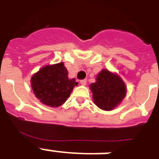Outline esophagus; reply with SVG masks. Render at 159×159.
<instances>
[{
  "label": "esophagus",
  "mask_w": 159,
  "mask_h": 159,
  "mask_svg": "<svg viewBox=\"0 0 159 159\" xmlns=\"http://www.w3.org/2000/svg\"><path fill=\"white\" fill-rule=\"evenodd\" d=\"M80 83H81L82 85H86V83H87V80H86V79L81 80V81H80Z\"/></svg>",
  "instance_id": "34e87169"
}]
</instances>
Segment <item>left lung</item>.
Listing matches in <instances>:
<instances>
[{"mask_svg": "<svg viewBox=\"0 0 159 159\" xmlns=\"http://www.w3.org/2000/svg\"><path fill=\"white\" fill-rule=\"evenodd\" d=\"M93 100L98 107L112 110L122 102L126 95V86L117 74L102 70L97 75L96 81L89 85Z\"/></svg>", "mask_w": 159, "mask_h": 159, "instance_id": "obj_1", "label": "left lung"}]
</instances>
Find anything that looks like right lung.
Wrapping results in <instances>:
<instances>
[{"mask_svg": "<svg viewBox=\"0 0 159 159\" xmlns=\"http://www.w3.org/2000/svg\"><path fill=\"white\" fill-rule=\"evenodd\" d=\"M31 87L36 98L50 107H58L66 102L78 82L68 78L63 62L43 66L32 76Z\"/></svg>", "mask_w": 159, "mask_h": 159, "instance_id": "1", "label": "right lung"}]
</instances>
